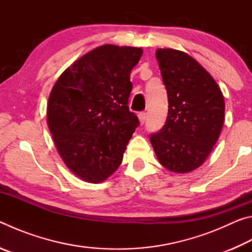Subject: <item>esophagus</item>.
Segmentation results:
<instances>
[{
	"instance_id": "34e87169",
	"label": "esophagus",
	"mask_w": 252,
	"mask_h": 252,
	"mask_svg": "<svg viewBox=\"0 0 252 252\" xmlns=\"http://www.w3.org/2000/svg\"><path fill=\"white\" fill-rule=\"evenodd\" d=\"M138 118L140 120V125H144V122H146V119H147V113L146 112H140L138 114Z\"/></svg>"
}]
</instances>
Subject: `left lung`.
<instances>
[{
  "label": "left lung",
  "instance_id": "obj_1",
  "mask_svg": "<svg viewBox=\"0 0 252 252\" xmlns=\"http://www.w3.org/2000/svg\"><path fill=\"white\" fill-rule=\"evenodd\" d=\"M169 110L163 127L150 136L156 156L177 173L201 165L218 141L224 121L219 85L193 58L173 49H158Z\"/></svg>",
  "mask_w": 252,
  "mask_h": 252
}]
</instances>
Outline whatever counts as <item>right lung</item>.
<instances>
[{
  "label": "right lung",
  "instance_id": "right-lung-1",
  "mask_svg": "<svg viewBox=\"0 0 252 252\" xmlns=\"http://www.w3.org/2000/svg\"><path fill=\"white\" fill-rule=\"evenodd\" d=\"M143 50L104 44L60 75L49 96L48 126L58 152L76 177L108 179L121 164L139 119L127 106L131 70Z\"/></svg>",
  "mask_w": 252,
  "mask_h": 252
}]
</instances>
